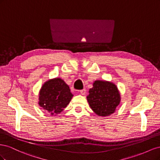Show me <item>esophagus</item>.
<instances>
[{
    "label": "esophagus",
    "mask_w": 160,
    "mask_h": 160,
    "mask_svg": "<svg viewBox=\"0 0 160 160\" xmlns=\"http://www.w3.org/2000/svg\"><path fill=\"white\" fill-rule=\"evenodd\" d=\"M80 93L81 94V95H85V93H86V90L85 89H82V90H80Z\"/></svg>",
    "instance_id": "1"
}]
</instances>
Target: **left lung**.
I'll return each instance as SVG.
<instances>
[{
    "mask_svg": "<svg viewBox=\"0 0 160 160\" xmlns=\"http://www.w3.org/2000/svg\"><path fill=\"white\" fill-rule=\"evenodd\" d=\"M87 100L94 113L106 117L115 113L121 101V95L116 85L108 81L96 80L89 89Z\"/></svg>",
    "mask_w": 160,
    "mask_h": 160,
    "instance_id": "8db88e82",
    "label": "left lung"
}]
</instances>
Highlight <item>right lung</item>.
Here are the masks:
<instances>
[{
	"instance_id": "obj_1",
	"label": "right lung",
	"mask_w": 160,
	"mask_h": 160,
	"mask_svg": "<svg viewBox=\"0 0 160 160\" xmlns=\"http://www.w3.org/2000/svg\"><path fill=\"white\" fill-rule=\"evenodd\" d=\"M73 95L69 85L61 78H53L45 82L38 94V105L51 115L62 112Z\"/></svg>"
}]
</instances>
